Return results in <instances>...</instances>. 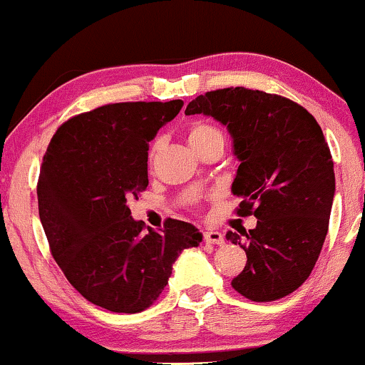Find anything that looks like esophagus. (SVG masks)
Segmentation results:
<instances>
[{"label": "esophagus", "instance_id": "obj_1", "mask_svg": "<svg viewBox=\"0 0 365 365\" xmlns=\"http://www.w3.org/2000/svg\"><path fill=\"white\" fill-rule=\"evenodd\" d=\"M203 237L208 244H222V242H224V235L218 232V230H207V232L203 234Z\"/></svg>", "mask_w": 365, "mask_h": 365}]
</instances>
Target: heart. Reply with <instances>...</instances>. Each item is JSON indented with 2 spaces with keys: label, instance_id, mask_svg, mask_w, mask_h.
I'll list each match as a JSON object with an SVG mask.
<instances>
[{
  "label": "heart",
  "instance_id": "heart-1",
  "mask_svg": "<svg viewBox=\"0 0 365 365\" xmlns=\"http://www.w3.org/2000/svg\"><path fill=\"white\" fill-rule=\"evenodd\" d=\"M217 136H222V133L218 131L215 126H212V124H207V123H195L191 124L190 130H187V141H190L192 148L200 147V145L207 143V141L217 138ZM158 147H160V143L155 141V143L152 145V150H150V157L155 155Z\"/></svg>",
  "mask_w": 365,
  "mask_h": 365
}]
</instances>
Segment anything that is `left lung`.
<instances>
[{
    "mask_svg": "<svg viewBox=\"0 0 365 365\" xmlns=\"http://www.w3.org/2000/svg\"><path fill=\"white\" fill-rule=\"evenodd\" d=\"M184 113L227 126L241 162L232 182L242 200L237 215L258 218L250 232L225 235L247 256L232 287L255 302L292 294L319 258L335 196L331 153L318 121L290 98L244 87L198 96Z\"/></svg>",
    "mask_w": 365,
    "mask_h": 365,
    "instance_id": "1",
    "label": "left lung"
}]
</instances>
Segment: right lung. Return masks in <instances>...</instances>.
Listing matches in <instances>:
<instances>
[{"label": "right lung", "mask_w": 365, "mask_h": 365, "mask_svg": "<svg viewBox=\"0 0 365 365\" xmlns=\"http://www.w3.org/2000/svg\"><path fill=\"white\" fill-rule=\"evenodd\" d=\"M184 102H119L75 115L58 128L37 182L38 217L51 255L87 301L113 312L157 301L182 250L203 235L167 218L143 230L128 203L148 186V143Z\"/></svg>", "instance_id": "1"}]
</instances>
